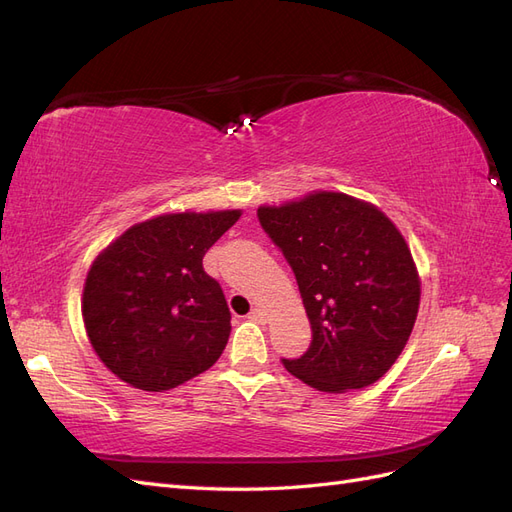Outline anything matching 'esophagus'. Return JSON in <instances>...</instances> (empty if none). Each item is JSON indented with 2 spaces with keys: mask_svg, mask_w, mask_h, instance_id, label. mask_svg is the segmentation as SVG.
<instances>
[{
  "mask_svg": "<svg viewBox=\"0 0 512 512\" xmlns=\"http://www.w3.org/2000/svg\"><path fill=\"white\" fill-rule=\"evenodd\" d=\"M247 318L254 320V322H267V312H265V309L256 307V309H252L250 316H247Z\"/></svg>",
  "mask_w": 512,
  "mask_h": 512,
  "instance_id": "1",
  "label": "esophagus"
}]
</instances>
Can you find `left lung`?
<instances>
[{
  "instance_id": "obj_1",
  "label": "left lung",
  "mask_w": 512,
  "mask_h": 512,
  "mask_svg": "<svg viewBox=\"0 0 512 512\" xmlns=\"http://www.w3.org/2000/svg\"><path fill=\"white\" fill-rule=\"evenodd\" d=\"M258 222L297 277L312 344L282 359L292 376L324 393L365 389L404 350L421 282L401 232L363 200L316 192L260 207Z\"/></svg>"
}]
</instances>
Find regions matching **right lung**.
I'll use <instances>...</instances> for the list:
<instances>
[{
  "label": "right lung",
  "mask_w": 512,
  "mask_h": 512,
  "mask_svg": "<svg viewBox=\"0 0 512 512\" xmlns=\"http://www.w3.org/2000/svg\"><path fill=\"white\" fill-rule=\"evenodd\" d=\"M239 215H160L128 228L94 260L83 320L91 346L117 378L160 393L220 359L230 312L203 256Z\"/></svg>",
  "instance_id": "add662e5"
}]
</instances>
